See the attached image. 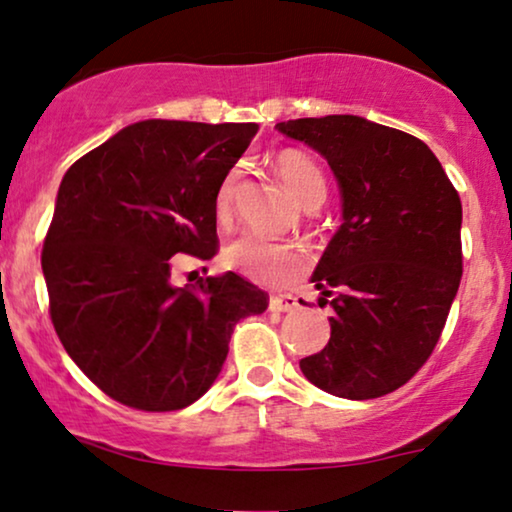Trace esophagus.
I'll use <instances>...</instances> for the list:
<instances>
[{
    "label": "esophagus",
    "mask_w": 512,
    "mask_h": 512,
    "mask_svg": "<svg viewBox=\"0 0 512 512\" xmlns=\"http://www.w3.org/2000/svg\"><path fill=\"white\" fill-rule=\"evenodd\" d=\"M300 307L295 295H271L269 297V309L271 312H295Z\"/></svg>",
    "instance_id": "esophagus-1"
}]
</instances>
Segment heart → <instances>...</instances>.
I'll return each mask as SVG.
<instances>
[{
    "label": "heart",
    "instance_id": "b5f03b06",
    "mask_svg": "<svg viewBox=\"0 0 512 512\" xmlns=\"http://www.w3.org/2000/svg\"><path fill=\"white\" fill-rule=\"evenodd\" d=\"M274 170L278 179L288 186V191L300 200L309 203L314 198L326 196V181L314 160L300 151H281L274 155ZM238 170L226 174L222 184H219L215 196V212L219 219L231 215V205H234ZM224 260L238 274L250 278L255 283L264 286H283L290 283L300 271L307 267V255L300 245L274 241V238L260 234H245L236 241H231L224 250Z\"/></svg>",
    "mask_w": 512,
    "mask_h": 512
}]
</instances>
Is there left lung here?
Masks as SVG:
<instances>
[{
	"label": "left lung",
	"mask_w": 512,
	"mask_h": 512,
	"mask_svg": "<svg viewBox=\"0 0 512 512\" xmlns=\"http://www.w3.org/2000/svg\"><path fill=\"white\" fill-rule=\"evenodd\" d=\"M328 160L342 224L312 283L331 340L300 368L345 399L394 392L428 361L461 286V198L423 141L359 115L278 122Z\"/></svg>",
	"instance_id": "left-lung-1"
}]
</instances>
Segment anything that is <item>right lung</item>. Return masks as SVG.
I'll list each match as a JSON object with an SVG mask.
<instances>
[{
    "label": "right lung",
    "mask_w": 512,
    "mask_h": 512,
    "mask_svg": "<svg viewBox=\"0 0 512 512\" xmlns=\"http://www.w3.org/2000/svg\"><path fill=\"white\" fill-rule=\"evenodd\" d=\"M255 132L252 122H134L58 186L42 250L51 323L120 404H193L222 371L236 323L267 309V293L234 271L172 286L174 255L217 252V189Z\"/></svg>",
    "instance_id": "1"
}]
</instances>
